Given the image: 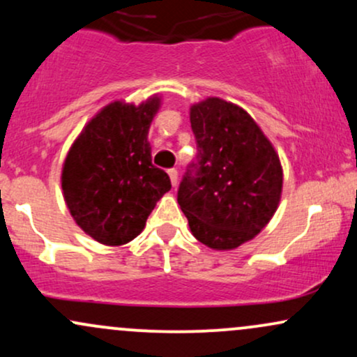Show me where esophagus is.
Returning <instances> with one entry per match:
<instances>
[{"instance_id":"esophagus-1","label":"esophagus","mask_w":357,"mask_h":357,"mask_svg":"<svg viewBox=\"0 0 357 357\" xmlns=\"http://www.w3.org/2000/svg\"><path fill=\"white\" fill-rule=\"evenodd\" d=\"M167 174H169V179H171V184H173V188L178 186V169H169L167 171Z\"/></svg>"}]
</instances>
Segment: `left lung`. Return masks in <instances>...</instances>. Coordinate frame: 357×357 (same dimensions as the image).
I'll return each mask as SVG.
<instances>
[{
  "label": "left lung",
  "instance_id": "8db88e82",
  "mask_svg": "<svg viewBox=\"0 0 357 357\" xmlns=\"http://www.w3.org/2000/svg\"><path fill=\"white\" fill-rule=\"evenodd\" d=\"M198 155L184 174L178 203L196 240L233 250L275 215L282 196L280 159L252 116L218 97L192 104Z\"/></svg>",
  "mask_w": 357,
  "mask_h": 357
}]
</instances>
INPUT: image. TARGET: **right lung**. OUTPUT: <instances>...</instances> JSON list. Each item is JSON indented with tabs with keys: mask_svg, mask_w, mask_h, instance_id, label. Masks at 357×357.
<instances>
[{
	"mask_svg": "<svg viewBox=\"0 0 357 357\" xmlns=\"http://www.w3.org/2000/svg\"><path fill=\"white\" fill-rule=\"evenodd\" d=\"M159 107L158 96L139 105L110 102L90 119L65 158V203L75 223L102 245L119 247L136 238L171 190L169 176L153 165L147 141Z\"/></svg>",
	"mask_w": 357,
	"mask_h": 357,
	"instance_id": "obj_1",
	"label": "right lung"
}]
</instances>
